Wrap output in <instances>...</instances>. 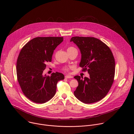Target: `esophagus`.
<instances>
[{"label": "esophagus", "mask_w": 134, "mask_h": 134, "mask_svg": "<svg viewBox=\"0 0 134 134\" xmlns=\"http://www.w3.org/2000/svg\"><path fill=\"white\" fill-rule=\"evenodd\" d=\"M72 78V76L70 75H66L65 76V79H71Z\"/></svg>", "instance_id": "1"}]
</instances>
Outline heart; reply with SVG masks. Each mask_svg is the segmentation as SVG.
<instances>
[{
    "instance_id": "b5f03b06",
    "label": "heart",
    "mask_w": 134,
    "mask_h": 134,
    "mask_svg": "<svg viewBox=\"0 0 134 134\" xmlns=\"http://www.w3.org/2000/svg\"><path fill=\"white\" fill-rule=\"evenodd\" d=\"M72 47H70V48H69L68 49H70V48H71ZM63 70H64V71H69V67H64L63 68Z\"/></svg>"
}]
</instances>
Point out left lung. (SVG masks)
Here are the masks:
<instances>
[{"instance_id":"8db88e82","label":"left lung","mask_w":134,"mask_h":134,"mask_svg":"<svg viewBox=\"0 0 134 134\" xmlns=\"http://www.w3.org/2000/svg\"><path fill=\"white\" fill-rule=\"evenodd\" d=\"M80 49V66L90 77L75 76L79 86L74 91L76 98L84 103H92L104 98L114 81L115 60L110 48L94 37L74 36L70 39Z\"/></svg>"}]
</instances>
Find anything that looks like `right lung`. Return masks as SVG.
Masks as SVG:
<instances>
[{
	"instance_id": "obj_1",
	"label": "right lung",
	"mask_w": 134,
	"mask_h": 134,
	"mask_svg": "<svg viewBox=\"0 0 134 134\" xmlns=\"http://www.w3.org/2000/svg\"><path fill=\"white\" fill-rule=\"evenodd\" d=\"M63 37H37L29 41L18 55L16 73L18 82L25 96L36 103L51 99L56 92L58 81L64 75L53 72L43 76L46 63L51 62L54 49L63 41Z\"/></svg>"
}]
</instances>
